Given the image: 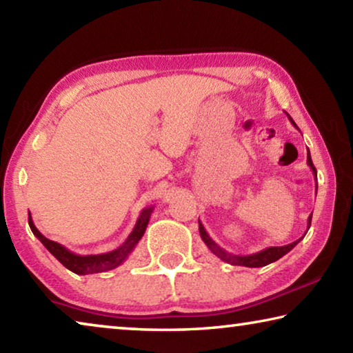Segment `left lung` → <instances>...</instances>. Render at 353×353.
Listing matches in <instances>:
<instances>
[{"label": "left lung", "mask_w": 353, "mask_h": 353, "mask_svg": "<svg viewBox=\"0 0 353 353\" xmlns=\"http://www.w3.org/2000/svg\"><path fill=\"white\" fill-rule=\"evenodd\" d=\"M286 115H288V113H286ZM288 118H290V121L296 126V123L292 121V118L290 115H288ZM307 163H308L310 168H312L313 174L316 176V168H314V165L312 162V155H310V151L307 154ZM316 191H318V183H316ZM310 224H312V214L308 216L307 232L310 229ZM199 234H201L202 241L207 244V248L210 249L214 255L219 256L221 260L225 261V263H230V265H235V266L238 265V266H248V268H261V266L270 265V263H272V261H277L279 259H282L285 254H288L290 250L294 248L299 241L302 240V238H301V240H297V241L291 243V244H286V246H280V248H266V249L260 250V252H255V254H250V255H235V254L227 252L225 249L218 246V244L212 240L210 235L207 234V230L204 229V225H202L201 221H199Z\"/></svg>", "instance_id": "left-lung-1"}]
</instances>
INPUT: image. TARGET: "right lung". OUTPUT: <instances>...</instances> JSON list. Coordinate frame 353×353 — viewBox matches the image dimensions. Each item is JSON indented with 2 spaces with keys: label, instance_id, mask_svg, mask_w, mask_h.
<instances>
[{
  "label": "right lung",
  "instance_id": "right-lung-1",
  "mask_svg": "<svg viewBox=\"0 0 353 353\" xmlns=\"http://www.w3.org/2000/svg\"><path fill=\"white\" fill-rule=\"evenodd\" d=\"M154 207H146L145 210H141L139 219H137V224L134 230L130 232L128 240L124 241L121 246L117 248L115 250H110V252L105 254H98V255H77L71 252L62 244L56 241L48 240L45 235H41L37 227L34 225V221L31 218V213L29 214V227H31L32 234L39 238L41 244L50 250V252L56 256V259L62 263V265L70 270L71 272L79 274V276H87V274H97V272H104L110 271L113 268L121 265V263L128 259L130 252L135 249L137 244L141 240L143 234H145L149 218H151Z\"/></svg>",
  "mask_w": 353,
  "mask_h": 353
}]
</instances>
